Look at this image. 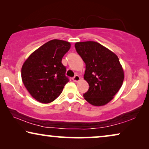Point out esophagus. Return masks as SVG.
Masks as SVG:
<instances>
[{
	"label": "esophagus",
	"mask_w": 149,
	"mask_h": 149,
	"mask_svg": "<svg viewBox=\"0 0 149 149\" xmlns=\"http://www.w3.org/2000/svg\"><path fill=\"white\" fill-rule=\"evenodd\" d=\"M80 79H81L80 77L77 74L75 75L74 77H72V80H73V81H74V82H78V81H80Z\"/></svg>",
	"instance_id": "obj_1"
}]
</instances>
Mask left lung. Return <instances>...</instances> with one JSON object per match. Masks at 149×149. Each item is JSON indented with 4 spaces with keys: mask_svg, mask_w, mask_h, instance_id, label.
Returning <instances> with one entry per match:
<instances>
[{
    "mask_svg": "<svg viewBox=\"0 0 149 149\" xmlns=\"http://www.w3.org/2000/svg\"><path fill=\"white\" fill-rule=\"evenodd\" d=\"M74 47L85 63L84 79L88 83L89 89L83 97L93 106L107 104L123 82L124 72L119 58L97 42H78Z\"/></svg>",
    "mask_w": 149,
    "mask_h": 149,
    "instance_id": "1",
    "label": "left lung"
}]
</instances>
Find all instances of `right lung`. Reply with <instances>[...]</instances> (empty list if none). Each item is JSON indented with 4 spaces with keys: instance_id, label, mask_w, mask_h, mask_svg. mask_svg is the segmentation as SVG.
Wrapping results in <instances>:
<instances>
[{
    "instance_id": "right-lung-1",
    "label": "right lung",
    "mask_w": 149,
    "mask_h": 149,
    "mask_svg": "<svg viewBox=\"0 0 149 149\" xmlns=\"http://www.w3.org/2000/svg\"><path fill=\"white\" fill-rule=\"evenodd\" d=\"M69 42L49 40L32 53L24 63L22 79L30 94L41 103L55 100L69 81L66 67L62 64L64 54L70 49Z\"/></svg>"
}]
</instances>
